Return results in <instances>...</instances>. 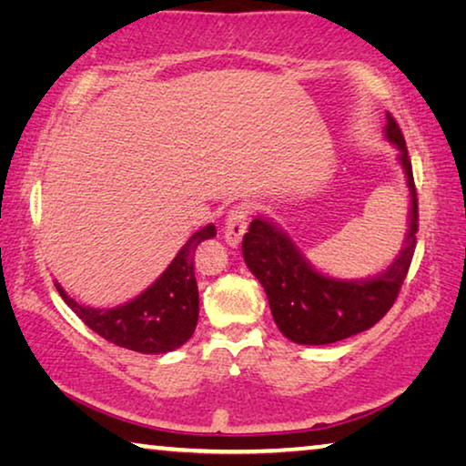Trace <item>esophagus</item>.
<instances>
[{
	"label": "esophagus",
	"instance_id": "esophagus-1",
	"mask_svg": "<svg viewBox=\"0 0 466 466\" xmlns=\"http://www.w3.org/2000/svg\"><path fill=\"white\" fill-rule=\"evenodd\" d=\"M246 228H248L246 210H243V206H238V208H233L231 212H228V217H227L225 241L231 248H238L241 238H243V233H246Z\"/></svg>",
	"mask_w": 466,
	"mask_h": 466
}]
</instances>
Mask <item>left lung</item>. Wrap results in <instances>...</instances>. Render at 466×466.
I'll list each match as a JSON object with an SVG mask.
<instances>
[{
  "label": "left lung",
  "instance_id": "left-lung-1",
  "mask_svg": "<svg viewBox=\"0 0 466 466\" xmlns=\"http://www.w3.org/2000/svg\"><path fill=\"white\" fill-rule=\"evenodd\" d=\"M385 137L400 149L398 160L410 191L404 248L388 270L362 281L327 277L310 267L288 233L264 217H256L243 235V260L267 291L279 331L291 341L325 346L352 338L379 323L396 302L417 248L419 204L404 135L391 114Z\"/></svg>",
  "mask_w": 466,
  "mask_h": 466
}]
</instances>
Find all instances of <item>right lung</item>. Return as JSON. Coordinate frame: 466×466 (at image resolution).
Returning a JSON list of instances; mask_svg holds the SVG:
<instances>
[{
  "label": "right lung",
  "instance_id": "obj_1",
  "mask_svg": "<svg viewBox=\"0 0 466 466\" xmlns=\"http://www.w3.org/2000/svg\"><path fill=\"white\" fill-rule=\"evenodd\" d=\"M214 235H217L214 225L193 233L178 249L168 268L146 291L123 306L89 308L75 302L60 288V283H56V289L91 331L102 335L110 343L141 354L173 352L196 331L199 296L193 254L199 243L212 239Z\"/></svg>",
  "mask_w": 466,
  "mask_h": 466
}]
</instances>
